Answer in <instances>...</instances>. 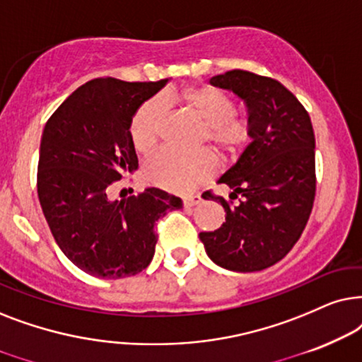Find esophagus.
I'll use <instances>...</instances> for the list:
<instances>
[{
	"instance_id": "obj_1",
	"label": "esophagus",
	"mask_w": 362,
	"mask_h": 362,
	"mask_svg": "<svg viewBox=\"0 0 362 362\" xmlns=\"http://www.w3.org/2000/svg\"><path fill=\"white\" fill-rule=\"evenodd\" d=\"M202 204V197L200 195H187L184 197V206L190 209V206H197Z\"/></svg>"
}]
</instances>
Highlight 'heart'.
Wrapping results in <instances>:
<instances>
[{
    "label": "heart",
    "instance_id": "b5f03b06",
    "mask_svg": "<svg viewBox=\"0 0 362 362\" xmlns=\"http://www.w3.org/2000/svg\"><path fill=\"white\" fill-rule=\"evenodd\" d=\"M182 103L205 125V137L216 151L233 156L247 142L248 127L233 117L235 107L228 95L215 88H197L173 98ZM162 125V107L158 100H147L134 115L131 139L139 152H148L156 146ZM214 172V158L206 152L180 153L162 148L148 158L146 175L153 184L170 192H187Z\"/></svg>",
    "mask_w": 362,
    "mask_h": 362
}]
</instances>
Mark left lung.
I'll return each mask as SVG.
<instances>
[{"label":"left lung","instance_id":"1","mask_svg":"<svg viewBox=\"0 0 362 362\" xmlns=\"http://www.w3.org/2000/svg\"><path fill=\"white\" fill-rule=\"evenodd\" d=\"M210 84L230 90L247 110L252 141L218 178L230 187V205L218 230L199 235L209 258L238 273L262 272L283 259L300 240L315 202V132L295 95L272 77L235 69Z\"/></svg>","mask_w":362,"mask_h":362}]
</instances>
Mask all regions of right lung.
Wrapping results in <instances>:
<instances>
[{"label": "right lung", "instance_id": "obj_1", "mask_svg": "<svg viewBox=\"0 0 362 362\" xmlns=\"http://www.w3.org/2000/svg\"><path fill=\"white\" fill-rule=\"evenodd\" d=\"M168 81L93 79L45 125L37 163L42 214L62 253L90 276L119 279L146 269L156 253L153 225L182 209L178 197L160 189L109 199L110 185L139 168L134 115Z\"/></svg>", "mask_w": 362, "mask_h": 362}]
</instances>
